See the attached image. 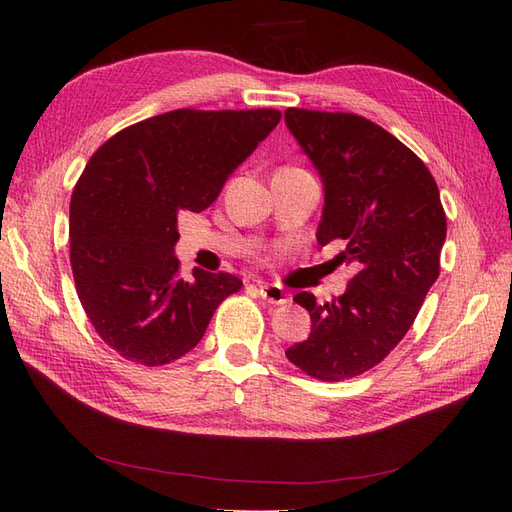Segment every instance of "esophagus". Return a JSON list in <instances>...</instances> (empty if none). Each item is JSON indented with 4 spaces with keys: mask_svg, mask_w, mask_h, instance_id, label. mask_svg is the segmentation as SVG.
<instances>
[{
    "mask_svg": "<svg viewBox=\"0 0 512 512\" xmlns=\"http://www.w3.org/2000/svg\"><path fill=\"white\" fill-rule=\"evenodd\" d=\"M258 294L265 301H269L271 305H284L288 303V294L282 286H275V284H258Z\"/></svg>",
    "mask_w": 512,
    "mask_h": 512,
    "instance_id": "obj_1",
    "label": "esophagus"
}]
</instances>
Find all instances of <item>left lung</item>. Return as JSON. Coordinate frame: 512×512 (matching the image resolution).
I'll use <instances>...</instances> for the list:
<instances>
[{
	"mask_svg": "<svg viewBox=\"0 0 512 512\" xmlns=\"http://www.w3.org/2000/svg\"><path fill=\"white\" fill-rule=\"evenodd\" d=\"M284 119L322 181L316 239H342L337 258L356 271L331 303H316L312 292L294 297L312 333L286 356L318 380L354 378L401 342L438 280L446 239L440 192L427 166L374 121L303 108H288Z\"/></svg>",
	"mask_w": 512,
	"mask_h": 512,
	"instance_id": "obj_1",
	"label": "left lung"
}]
</instances>
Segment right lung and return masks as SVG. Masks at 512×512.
<instances>
[{"label": "right lung", "mask_w": 512, "mask_h": 512, "mask_svg": "<svg viewBox=\"0 0 512 512\" xmlns=\"http://www.w3.org/2000/svg\"><path fill=\"white\" fill-rule=\"evenodd\" d=\"M258 111H170L121 130L91 156L70 200V262L87 318L147 367L190 352L243 282L194 267L179 277L177 220L205 211L280 123Z\"/></svg>", "instance_id": "right-lung-1"}]
</instances>
